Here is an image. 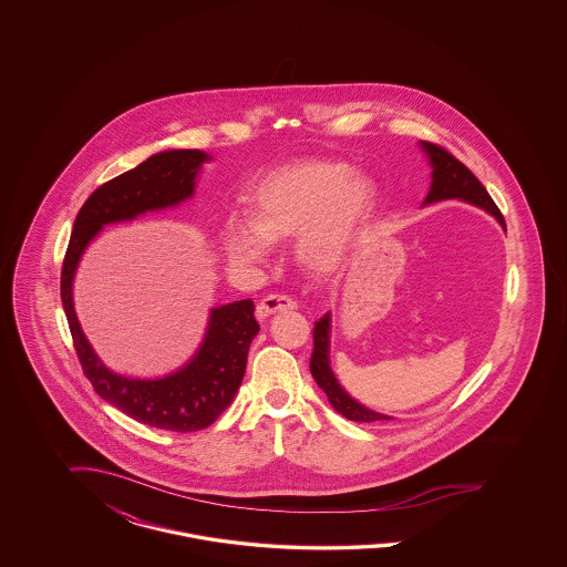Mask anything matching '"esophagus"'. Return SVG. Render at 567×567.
Returning <instances> with one entry per match:
<instances>
[{
  "label": "esophagus",
  "instance_id": "34e87169",
  "mask_svg": "<svg viewBox=\"0 0 567 567\" xmlns=\"http://www.w3.org/2000/svg\"><path fill=\"white\" fill-rule=\"evenodd\" d=\"M297 308V303L292 301L291 297L287 295H268L264 297L256 308V316H258L259 322L268 320L270 316H275L278 311H289V309Z\"/></svg>",
  "mask_w": 567,
  "mask_h": 567
}]
</instances>
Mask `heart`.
<instances>
[{"label":"heart","instance_id":"heart-1","mask_svg":"<svg viewBox=\"0 0 567 567\" xmlns=\"http://www.w3.org/2000/svg\"><path fill=\"white\" fill-rule=\"evenodd\" d=\"M377 181L344 162L299 159L261 176L245 197L249 223L228 220L220 239L233 261L264 264L272 243L297 237L309 272H341L377 207Z\"/></svg>","mask_w":567,"mask_h":567}]
</instances>
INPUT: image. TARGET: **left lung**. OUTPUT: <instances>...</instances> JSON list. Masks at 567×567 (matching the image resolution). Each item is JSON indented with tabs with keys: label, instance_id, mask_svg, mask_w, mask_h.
Instances as JSON below:
<instances>
[{
	"label": "left lung",
	"instance_id": "left-lung-1",
	"mask_svg": "<svg viewBox=\"0 0 567 567\" xmlns=\"http://www.w3.org/2000/svg\"><path fill=\"white\" fill-rule=\"evenodd\" d=\"M420 150L429 157L430 168H432V183H430L429 195L422 202V206H430L436 202L445 199H460L465 204L482 207L486 214L495 216V220L501 224L505 230V220L491 199L488 190L482 187L481 181L465 168L460 159L453 155L446 154L443 147L420 141ZM507 233V230H505ZM309 372L316 380V384L327 393L328 403L334 408V412L341 413L351 422H382V420H393L391 415L374 412L365 405H361L358 399L349 395L341 386V382L334 377L330 368V313H324L313 328V353L309 361Z\"/></svg>",
	"mask_w": 567,
	"mask_h": 567
}]
</instances>
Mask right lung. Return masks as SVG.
I'll list each match as a JSON object with an SVG mask.
<instances>
[{
	"label": "right lung",
	"instance_id": "right-lung-1",
	"mask_svg": "<svg viewBox=\"0 0 567 567\" xmlns=\"http://www.w3.org/2000/svg\"><path fill=\"white\" fill-rule=\"evenodd\" d=\"M209 159L212 155L199 150H168L107 181L76 214L62 266V306L85 377L103 401L152 429H207L233 403L245 377L249 344L259 332L254 301L243 299L209 309L202 343L171 374L133 378L110 370L89 343L74 311L72 282L89 243L103 226L131 223L150 212L189 202L202 166Z\"/></svg>",
	"mask_w": 567,
	"mask_h": 567
}]
</instances>
